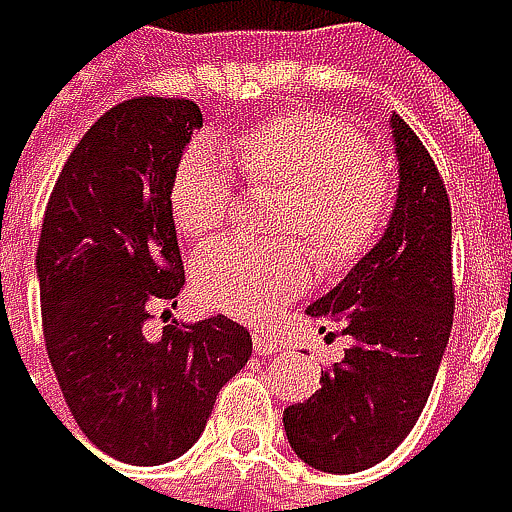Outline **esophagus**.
I'll use <instances>...</instances> for the list:
<instances>
[{"mask_svg": "<svg viewBox=\"0 0 512 512\" xmlns=\"http://www.w3.org/2000/svg\"><path fill=\"white\" fill-rule=\"evenodd\" d=\"M252 347H255L257 356H275V353L281 350V344H278L272 335H260V332L252 335Z\"/></svg>", "mask_w": 512, "mask_h": 512, "instance_id": "obj_1", "label": "esophagus"}]
</instances>
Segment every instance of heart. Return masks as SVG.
<instances>
[{
  "label": "heart",
  "mask_w": 512,
  "mask_h": 512,
  "mask_svg": "<svg viewBox=\"0 0 512 512\" xmlns=\"http://www.w3.org/2000/svg\"><path fill=\"white\" fill-rule=\"evenodd\" d=\"M243 174L257 186L287 192L278 213L281 234H302L326 263H347L382 234L394 183L385 159L367 151L358 133L320 109L269 118L231 142ZM234 180L225 156L195 142L171 177V216L180 234L207 240L234 213ZM311 278L308 252L296 240L255 246L225 240L195 260V293L207 308L263 320Z\"/></svg>",
  "instance_id": "heart-1"
}]
</instances>
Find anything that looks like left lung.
<instances>
[{
	"label": "left lung",
	"mask_w": 512,
	"mask_h": 512,
	"mask_svg": "<svg viewBox=\"0 0 512 512\" xmlns=\"http://www.w3.org/2000/svg\"><path fill=\"white\" fill-rule=\"evenodd\" d=\"M397 204L379 243L308 305L353 347L320 373V391L284 409L287 442L317 471L353 474L382 462L415 427L454 326L451 201L415 130L391 115ZM326 329V326H323Z\"/></svg>",
	"instance_id": "8db88e82"
}]
</instances>
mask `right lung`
<instances>
[{"label": "right lung", "instance_id": "obj_1", "mask_svg": "<svg viewBox=\"0 0 512 512\" xmlns=\"http://www.w3.org/2000/svg\"><path fill=\"white\" fill-rule=\"evenodd\" d=\"M201 124L183 97L118 103L67 156L44 213L38 281L55 379L91 445L130 465L186 454L252 356V335L225 314L145 335L151 308L183 287L171 177Z\"/></svg>", "mask_w": 512, "mask_h": 512}]
</instances>
